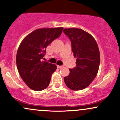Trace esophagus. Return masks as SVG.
<instances>
[{"instance_id": "34e87169", "label": "esophagus", "mask_w": 120, "mask_h": 120, "mask_svg": "<svg viewBox=\"0 0 120 120\" xmlns=\"http://www.w3.org/2000/svg\"><path fill=\"white\" fill-rule=\"evenodd\" d=\"M63 67H64V66L63 65H57V68H58L61 69V68H63Z\"/></svg>"}]
</instances>
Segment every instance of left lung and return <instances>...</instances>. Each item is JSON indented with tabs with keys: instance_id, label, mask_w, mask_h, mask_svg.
<instances>
[{
	"instance_id": "1",
	"label": "left lung",
	"mask_w": 120,
	"mask_h": 120,
	"mask_svg": "<svg viewBox=\"0 0 120 120\" xmlns=\"http://www.w3.org/2000/svg\"><path fill=\"white\" fill-rule=\"evenodd\" d=\"M63 31L71 41V51L77 58L76 67L69 69V75L64 77V82L71 90H83L90 85L98 73L99 49L94 37L81 29H65Z\"/></svg>"
}]
</instances>
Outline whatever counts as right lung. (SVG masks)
I'll list each match as a JSON object with an SVG mask.
<instances>
[{
    "label": "right lung",
    "mask_w": 120,
    "mask_h": 120,
    "mask_svg": "<svg viewBox=\"0 0 120 120\" xmlns=\"http://www.w3.org/2000/svg\"><path fill=\"white\" fill-rule=\"evenodd\" d=\"M63 27L38 29L27 35L21 43L16 55L21 77L31 89L41 91L50 82L56 65L42 61L48 45L60 37Z\"/></svg>",
    "instance_id": "1"
}]
</instances>
